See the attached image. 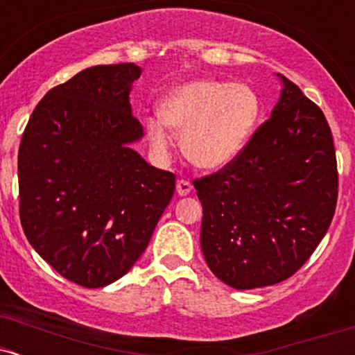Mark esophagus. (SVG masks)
<instances>
[{"label": "esophagus", "mask_w": 355, "mask_h": 355, "mask_svg": "<svg viewBox=\"0 0 355 355\" xmlns=\"http://www.w3.org/2000/svg\"><path fill=\"white\" fill-rule=\"evenodd\" d=\"M191 189H193V187H191V183L189 180H178L177 182V193L180 195V197H185V195H189Z\"/></svg>", "instance_id": "obj_1"}]
</instances>
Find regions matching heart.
Instances as JSON below:
<instances>
[{
	"mask_svg": "<svg viewBox=\"0 0 355 355\" xmlns=\"http://www.w3.org/2000/svg\"><path fill=\"white\" fill-rule=\"evenodd\" d=\"M157 115L145 118L153 152L168 155V132L182 135V150L195 166L220 170L242 153L262 115V103L243 83L197 78L175 85L157 101Z\"/></svg>",
	"mask_w": 355,
	"mask_h": 355,
	"instance_id": "1",
	"label": "heart"
}]
</instances>
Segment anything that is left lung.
Here are the masks:
<instances>
[{"mask_svg":"<svg viewBox=\"0 0 355 355\" xmlns=\"http://www.w3.org/2000/svg\"><path fill=\"white\" fill-rule=\"evenodd\" d=\"M280 98L242 153L193 182L202 202L207 266L239 291L294 275L327 234L337 203L331 126L297 85Z\"/></svg>","mask_w":355,"mask_h":355,"instance_id":"obj_1","label":"left lung"}]
</instances>
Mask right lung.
I'll list each match as a JSON object with an SVG mask.
<instances>
[{
	"label": "right lung",
	"instance_id": "right-lung-1",
	"mask_svg": "<svg viewBox=\"0 0 355 355\" xmlns=\"http://www.w3.org/2000/svg\"><path fill=\"white\" fill-rule=\"evenodd\" d=\"M135 63L98 64L51 88L18 152L19 218L31 247L64 279L98 288L140 259L173 197L175 175L132 144Z\"/></svg>",
	"mask_w": 355,
	"mask_h": 355
}]
</instances>
